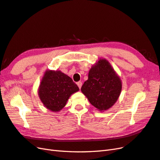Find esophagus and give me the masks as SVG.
Masks as SVG:
<instances>
[{"label": "esophagus", "mask_w": 160, "mask_h": 160, "mask_svg": "<svg viewBox=\"0 0 160 160\" xmlns=\"http://www.w3.org/2000/svg\"><path fill=\"white\" fill-rule=\"evenodd\" d=\"M77 85H78V87H79V88L80 89L81 87H82V83L81 82H77Z\"/></svg>", "instance_id": "obj_1"}]
</instances>
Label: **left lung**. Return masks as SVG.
<instances>
[{
  "label": "left lung",
  "instance_id": "left-lung-1",
  "mask_svg": "<svg viewBox=\"0 0 160 160\" xmlns=\"http://www.w3.org/2000/svg\"><path fill=\"white\" fill-rule=\"evenodd\" d=\"M121 89V80L110 63L100 59L90 68L88 79L84 82L81 91L92 105L104 111L115 104Z\"/></svg>",
  "mask_w": 160,
  "mask_h": 160
}]
</instances>
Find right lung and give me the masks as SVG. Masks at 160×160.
Segmentation results:
<instances>
[{
  "mask_svg": "<svg viewBox=\"0 0 160 160\" xmlns=\"http://www.w3.org/2000/svg\"><path fill=\"white\" fill-rule=\"evenodd\" d=\"M79 90L70 77L60 70H46L38 89L41 101L48 110L59 112L70 96Z\"/></svg>",
  "mask_w": 160,
  "mask_h": 160,
  "instance_id": "add662e5",
  "label": "right lung"
}]
</instances>
